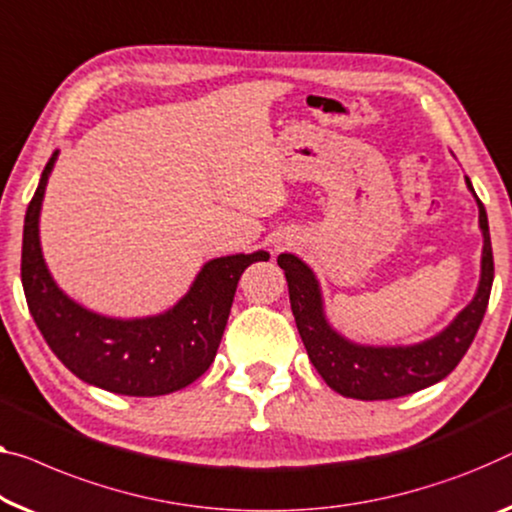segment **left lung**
<instances>
[{"label": "left lung", "mask_w": 512, "mask_h": 512, "mask_svg": "<svg viewBox=\"0 0 512 512\" xmlns=\"http://www.w3.org/2000/svg\"><path fill=\"white\" fill-rule=\"evenodd\" d=\"M464 181L476 197L469 177H464ZM476 204L478 227L483 232V255H480V280L474 299L457 312L444 331L414 345H361L345 338L326 317L322 287L315 271L292 253L278 255V266L285 271L289 303L305 352L335 393L354 400L402 398L437 384L462 361L483 322L494 280L490 225L478 197Z\"/></svg>", "instance_id": "left-lung-1"}]
</instances>
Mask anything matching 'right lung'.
Returning <instances> with one entry per match:
<instances>
[{
	"label": "right lung",
	"instance_id": "obj_1",
	"mask_svg": "<svg viewBox=\"0 0 512 512\" xmlns=\"http://www.w3.org/2000/svg\"><path fill=\"white\" fill-rule=\"evenodd\" d=\"M57 156L59 149L45 165L22 232V289L38 331L59 361L91 386L133 398L181 391L216 358L241 273L269 253L209 259L188 292L158 315L121 319L89 310L57 285L41 248V207Z\"/></svg>",
	"mask_w": 512,
	"mask_h": 512
}]
</instances>
